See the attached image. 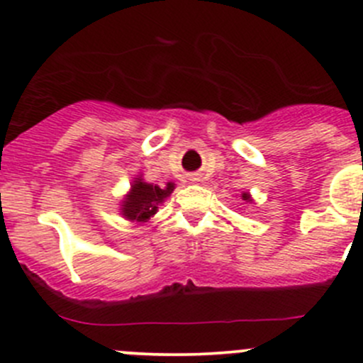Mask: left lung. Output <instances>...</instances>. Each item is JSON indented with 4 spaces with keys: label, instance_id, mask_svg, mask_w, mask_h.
Masks as SVG:
<instances>
[{
    "label": "left lung",
    "instance_id": "left-lung-1",
    "mask_svg": "<svg viewBox=\"0 0 363 363\" xmlns=\"http://www.w3.org/2000/svg\"><path fill=\"white\" fill-rule=\"evenodd\" d=\"M242 199L244 200H250V195H247V193H242Z\"/></svg>",
    "mask_w": 363,
    "mask_h": 363
}]
</instances>
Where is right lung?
I'll use <instances>...</instances> for the list:
<instances>
[{
  "label": "right lung",
  "instance_id": "obj_1",
  "mask_svg": "<svg viewBox=\"0 0 363 363\" xmlns=\"http://www.w3.org/2000/svg\"><path fill=\"white\" fill-rule=\"evenodd\" d=\"M174 191V184L168 182L167 188L147 184L140 179L133 182L130 195L123 202V216L131 221H147L151 216L156 214L158 205Z\"/></svg>",
  "mask_w": 363,
  "mask_h": 363
}]
</instances>
